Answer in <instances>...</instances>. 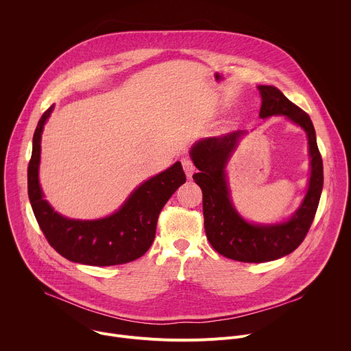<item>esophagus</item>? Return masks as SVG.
Listing matches in <instances>:
<instances>
[{
	"instance_id": "34e87169",
	"label": "esophagus",
	"mask_w": 351,
	"mask_h": 351,
	"mask_svg": "<svg viewBox=\"0 0 351 351\" xmlns=\"http://www.w3.org/2000/svg\"><path fill=\"white\" fill-rule=\"evenodd\" d=\"M182 167H183V171H184L186 176H187V178H191V175H193L194 171H195V167H194L193 161H191L190 158H183V160H182Z\"/></svg>"
}]
</instances>
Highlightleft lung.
I'll list each match as a JSON object with an SVG mask.
<instances>
[{
  "mask_svg": "<svg viewBox=\"0 0 351 351\" xmlns=\"http://www.w3.org/2000/svg\"><path fill=\"white\" fill-rule=\"evenodd\" d=\"M263 104L261 118L286 115L302 126L308 136L311 178L307 195L297 213L285 223L258 226L247 223L233 208L225 179V164L241 130L197 143L190 152L195 168L193 175L203 191L204 229L217 252L240 263H267L290 254L303 243L315 218L324 186L322 157L317 145L315 129L307 112L293 104L275 86H258Z\"/></svg>",
  "mask_w": 351,
  "mask_h": 351,
  "instance_id": "obj_1",
  "label": "left lung"
}]
</instances>
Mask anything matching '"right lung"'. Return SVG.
<instances>
[{
  "label": "right lung",
  "instance_id": "add662e5",
  "mask_svg": "<svg viewBox=\"0 0 351 351\" xmlns=\"http://www.w3.org/2000/svg\"><path fill=\"white\" fill-rule=\"evenodd\" d=\"M51 112L53 107H49L37 123L27 167L29 199L47 241L66 260L86 265H121L140 258L154 241L161 210L186 182L180 162H175L169 169L138 186L122 208L108 218L97 221L64 218L43 198L37 176L41 132Z\"/></svg>",
  "mask_w": 351,
  "mask_h": 351
}]
</instances>
